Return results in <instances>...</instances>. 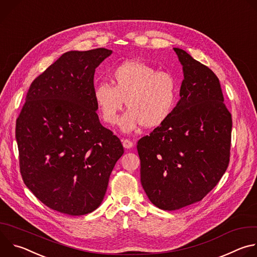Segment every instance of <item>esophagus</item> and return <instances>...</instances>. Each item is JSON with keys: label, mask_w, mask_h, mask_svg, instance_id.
Listing matches in <instances>:
<instances>
[{"label": "esophagus", "mask_w": 257, "mask_h": 257, "mask_svg": "<svg viewBox=\"0 0 257 257\" xmlns=\"http://www.w3.org/2000/svg\"><path fill=\"white\" fill-rule=\"evenodd\" d=\"M122 143H123V146L125 149H131L133 146V142L127 138H123L122 139Z\"/></svg>", "instance_id": "1"}]
</instances>
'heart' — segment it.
Returning a JSON list of instances; mask_svg holds the SVG:
<instances>
[{
    "instance_id": "b5f03b06",
    "label": "heart",
    "mask_w": 257,
    "mask_h": 257,
    "mask_svg": "<svg viewBox=\"0 0 257 257\" xmlns=\"http://www.w3.org/2000/svg\"><path fill=\"white\" fill-rule=\"evenodd\" d=\"M112 84L100 82L93 91L98 111L107 124H116L124 100L129 108L120 120L124 131L139 126L157 128L172 115L178 99L173 73L140 61H127L111 74Z\"/></svg>"
}]
</instances>
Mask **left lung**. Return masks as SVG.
Wrapping results in <instances>:
<instances>
[{"mask_svg":"<svg viewBox=\"0 0 257 257\" xmlns=\"http://www.w3.org/2000/svg\"><path fill=\"white\" fill-rule=\"evenodd\" d=\"M180 100L170 118L137 142L141 185L164 210L200 201L230 163L232 115L214 73L181 49Z\"/></svg>","mask_w":257,"mask_h":257,"instance_id":"left-lung-1","label":"left lung"}]
</instances>
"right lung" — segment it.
Instances as JSON below:
<instances>
[{
  "mask_svg": "<svg viewBox=\"0 0 257 257\" xmlns=\"http://www.w3.org/2000/svg\"><path fill=\"white\" fill-rule=\"evenodd\" d=\"M111 50L63 54L26 94L15 135L24 184L48 207L82 215L101 203L117 161L124 154L96 114L95 68Z\"/></svg>",
  "mask_w": 257,
  "mask_h": 257,
  "instance_id": "obj_1",
  "label": "right lung"
}]
</instances>
